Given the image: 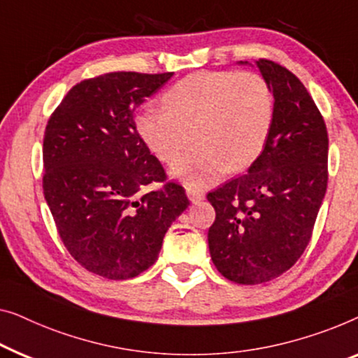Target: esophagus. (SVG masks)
Returning <instances> with one entry per match:
<instances>
[{"label": "esophagus", "instance_id": "34e87169", "mask_svg": "<svg viewBox=\"0 0 358 358\" xmlns=\"http://www.w3.org/2000/svg\"><path fill=\"white\" fill-rule=\"evenodd\" d=\"M186 194H188V198L193 204L199 203V201H203L206 198V194L203 193V191L198 188H193V186H186Z\"/></svg>", "mask_w": 358, "mask_h": 358}]
</instances>
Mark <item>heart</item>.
Segmentation results:
<instances>
[{
	"label": "heart",
	"mask_w": 358,
	"mask_h": 358,
	"mask_svg": "<svg viewBox=\"0 0 358 358\" xmlns=\"http://www.w3.org/2000/svg\"><path fill=\"white\" fill-rule=\"evenodd\" d=\"M162 105L143 110L136 129L165 164L176 160L191 138L196 141L172 167L173 177L189 186L214 183L225 170L250 169L274 124L273 90L263 76L250 71L191 74L164 94Z\"/></svg>",
	"instance_id": "heart-1"
}]
</instances>
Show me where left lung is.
<instances>
[{
    "label": "left lung",
    "mask_w": 358,
    "mask_h": 358,
    "mask_svg": "<svg viewBox=\"0 0 358 358\" xmlns=\"http://www.w3.org/2000/svg\"><path fill=\"white\" fill-rule=\"evenodd\" d=\"M256 66L274 95L269 141L248 173L208 194L210 258L225 279L245 285L279 278L299 261L328 186V131L308 90L278 63Z\"/></svg>",
    "instance_id": "obj_1"
}]
</instances>
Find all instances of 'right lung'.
<instances>
[{
  "instance_id": "add662e5",
  "label": "right lung",
  "mask_w": 358,
  "mask_h": 358,
  "mask_svg": "<svg viewBox=\"0 0 358 358\" xmlns=\"http://www.w3.org/2000/svg\"><path fill=\"white\" fill-rule=\"evenodd\" d=\"M172 73H108L80 80L45 128L43 194L64 246L105 279L124 280L157 259L164 236L189 206L134 123V110ZM164 182L143 195L144 185Z\"/></svg>"
}]
</instances>
